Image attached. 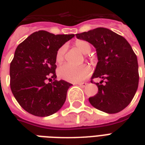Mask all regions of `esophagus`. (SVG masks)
<instances>
[{
	"instance_id": "1",
	"label": "esophagus",
	"mask_w": 145,
	"mask_h": 145,
	"mask_svg": "<svg viewBox=\"0 0 145 145\" xmlns=\"http://www.w3.org/2000/svg\"><path fill=\"white\" fill-rule=\"evenodd\" d=\"M77 85H78L79 86H81V87H85L86 85H87V83H85V82H82V83H78V84H77Z\"/></svg>"
}]
</instances>
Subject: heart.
Returning a JSON list of instances; mask_svg holds the SVG:
<instances>
[{"label":"heart","mask_w":145,"mask_h":145,"mask_svg":"<svg viewBox=\"0 0 145 145\" xmlns=\"http://www.w3.org/2000/svg\"><path fill=\"white\" fill-rule=\"evenodd\" d=\"M75 46L83 54H88L91 49L90 43L85 40H77L75 42ZM66 50V46H62L58 49L56 54L57 63H61L64 60ZM91 67L86 64L76 67L66 63L58 68L57 73L60 78L63 80L71 82H79L87 78L91 74Z\"/></svg>","instance_id":"heart-1"}]
</instances>
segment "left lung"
Instances as JSON below:
<instances>
[{"mask_svg": "<svg viewBox=\"0 0 145 145\" xmlns=\"http://www.w3.org/2000/svg\"><path fill=\"white\" fill-rule=\"evenodd\" d=\"M96 49L98 63L92 79L99 91L88 99L92 106L107 113H116L127 106L137 91L139 82L136 54L126 39L106 28L76 34ZM104 82L103 84L102 82Z\"/></svg>", "mask_w": 145, "mask_h": 145, "instance_id": "obj_1", "label": "left lung"}]
</instances>
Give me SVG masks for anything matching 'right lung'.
<instances>
[{
	"label": "right lung",
	"instance_id": "1",
	"mask_svg": "<svg viewBox=\"0 0 145 145\" xmlns=\"http://www.w3.org/2000/svg\"><path fill=\"white\" fill-rule=\"evenodd\" d=\"M74 36L40 30L31 34L16 48L10 64V86L15 99L28 112L48 116L63 106L72 85L56 80V54Z\"/></svg>",
	"mask_w": 145,
	"mask_h": 145
}]
</instances>
